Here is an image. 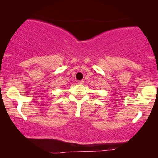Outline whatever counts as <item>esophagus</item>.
Masks as SVG:
<instances>
[{
  "label": "esophagus",
  "mask_w": 158,
  "mask_h": 158,
  "mask_svg": "<svg viewBox=\"0 0 158 158\" xmlns=\"http://www.w3.org/2000/svg\"><path fill=\"white\" fill-rule=\"evenodd\" d=\"M84 81H83V80H80V81H78V84H84Z\"/></svg>",
  "instance_id": "1"
}]
</instances>
